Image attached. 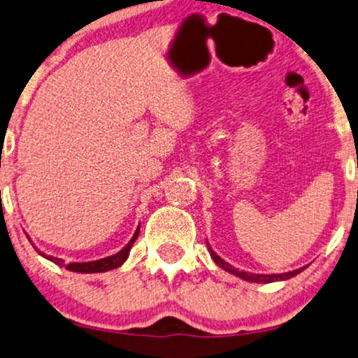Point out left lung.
<instances>
[{
	"mask_svg": "<svg viewBox=\"0 0 358 358\" xmlns=\"http://www.w3.org/2000/svg\"><path fill=\"white\" fill-rule=\"evenodd\" d=\"M208 250L209 254H211V259L214 260V264L217 266H221L222 270L229 271V273L239 276V278L245 280V282H250V283H273V282H283V280H288V278H293V276H296L298 273H301L304 268H308L306 266H301V268L298 270H293V271H287V273H271V275H265V273H250V271H244V270H237L234 268L232 265H229L226 260H222L221 257H219L216 252L211 249V245L208 244Z\"/></svg>",
	"mask_w": 358,
	"mask_h": 358,
	"instance_id": "8db88e82",
	"label": "left lung"
}]
</instances>
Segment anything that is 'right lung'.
Listing matches in <instances>:
<instances>
[{"mask_svg":"<svg viewBox=\"0 0 358 358\" xmlns=\"http://www.w3.org/2000/svg\"><path fill=\"white\" fill-rule=\"evenodd\" d=\"M139 231H141V227H137V231L134 232V236H132V239L127 242V245L124 247L122 250H119L117 254L104 257V259H99V260H93V262H71V264L66 265L65 268L70 271H76V273H101V271H109V270L117 268V266H121L124 262L127 260V257H129L131 247L134 245L137 236H139ZM37 252H39V255L44 257V259L54 262L55 265L64 264V260L62 259H57V257H52V255H45L44 252H41V250H37Z\"/></svg>","mask_w":358,"mask_h":358,"instance_id":"right-lung-1","label":"right lung"}]
</instances>
